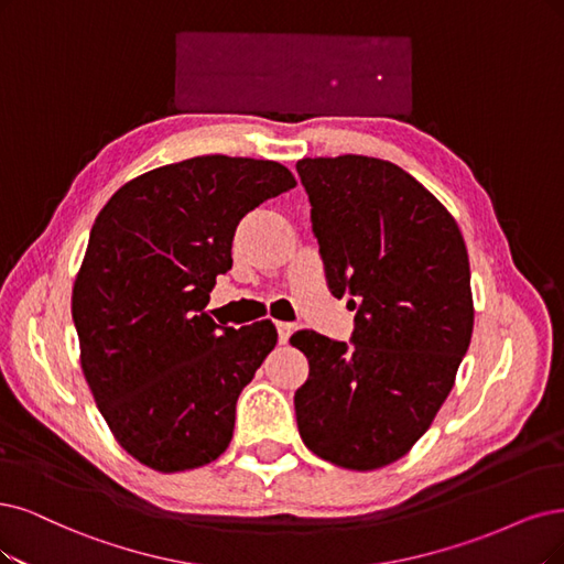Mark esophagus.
<instances>
[{"label":"esophagus","instance_id":"1","mask_svg":"<svg viewBox=\"0 0 564 564\" xmlns=\"http://www.w3.org/2000/svg\"><path fill=\"white\" fill-rule=\"evenodd\" d=\"M276 329H279V341L281 344H288V339H290V335H293V329H295V325L293 323H276Z\"/></svg>","mask_w":564,"mask_h":564}]
</instances>
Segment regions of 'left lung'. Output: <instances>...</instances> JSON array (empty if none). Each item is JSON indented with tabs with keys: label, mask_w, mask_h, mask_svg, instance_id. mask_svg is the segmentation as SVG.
I'll return each instance as SVG.
<instances>
[{
	"label": "left lung",
	"mask_w": 564,
	"mask_h": 564,
	"mask_svg": "<svg viewBox=\"0 0 564 564\" xmlns=\"http://www.w3.org/2000/svg\"><path fill=\"white\" fill-rule=\"evenodd\" d=\"M329 293L358 306L352 344L314 329L295 392L302 442L323 460L381 469L430 430L471 341L469 256L448 208L402 166L367 155L297 162Z\"/></svg>",
	"instance_id": "left-lung-1"
}]
</instances>
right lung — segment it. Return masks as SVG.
I'll return each mask as SVG.
<instances>
[{
	"label": "right lung",
	"instance_id": "1",
	"mask_svg": "<svg viewBox=\"0 0 564 564\" xmlns=\"http://www.w3.org/2000/svg\"><path fill=\"white\" fill-rule=\"evenodd\" d=\"M295 185L274 160L199 155L120 185L95 218L72 290L80 369L141 465L197 469L232 442L239 394L279 335L271 321L218 325L208 293L239 220Z\"/></svg>",
	"mask_w": 564,
	"mask_h": 564
}]
</instances>
